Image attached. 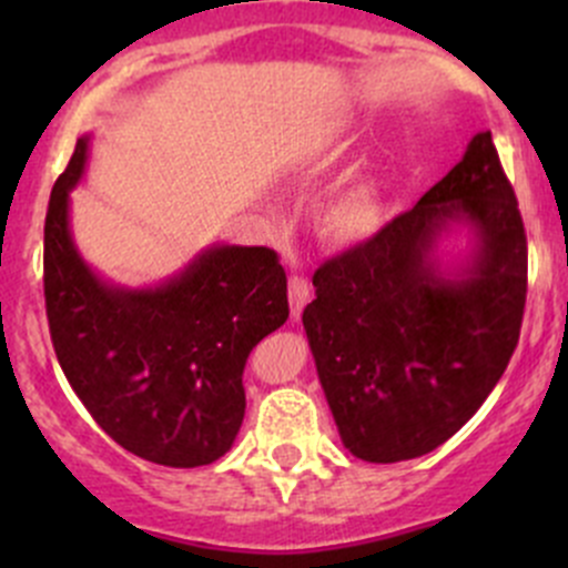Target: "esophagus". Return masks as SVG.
I'll use <instances>...</instances> for the list:
<instances>
[{
    "label": "esophagus",
    "instance_id": "1",
    "mask_svg": "<svg viewBox=\"0 0 568 568\" xmlns=\"http://www.w3.org/2000/svg\"><path fill=\"white\" fill-rule=\"evenodd\" d=\"M311 296H313V288H311V283H307L305 277H291L288 280V305H291V318H300L302 316V311H305V305L307 302H311Z\"/></svg>",
    "mask_w": 568,
    "mask_h": 568
}]
</instances>
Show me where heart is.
<instances>
[{"label":"heart","instance_id":"heart-1","mask_svg":"<svg viewBox=\"0 0 568 568\" xmlns=\"http://www.w3.org/2000/svg\"><path fill=\"white\" fill-rule=\"evenodd\" d=\"M390 189L393 173L385 159L357 164L324 200L321 216L326 231L348 242L371 236L385 222L390 209Z\"/></svg>","mask_w":568,"mask_h":568}]
</instances>
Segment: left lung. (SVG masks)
<instances>
[{
    "label": "left lung",
    "instance_id": "8db88e82",
    "mask_svg": "<svg viewBox=\"0 0 568 568\" xmlns=\"http://www.w3.org/2000/svg\"><path fill=\"white\" fill-rule=\"evenodd\" d=\"M464 235L456 262L442 244ZM302 313L348 454L417 459L454 437L511 359L528 294V242L489 131L412 211L318 268Z\"/></svg>",
    "mask_w": 568,
    "mask_h": 568
}]
</instances>
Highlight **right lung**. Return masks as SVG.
Wrapping results in <instances>:
<instances>
[{"label":"right lung","instance_id":"add662e5","mask_svg":"<svg viewBox=\"0 0 568 568\" xmlns=\"http://www.w3.org/2000/svg\"><path fill=\"white\" fill-rule=\"evenodd\" d=\"M79 136L51 189L43 291L57 359L93 420L129 454L203 467L244 420V363L288 318V283L268 247L211 244L156 285L95 272L71 231V192L88 170Z\"/></svg>","mask_w":568,"mask_h":568}]
</instances>
